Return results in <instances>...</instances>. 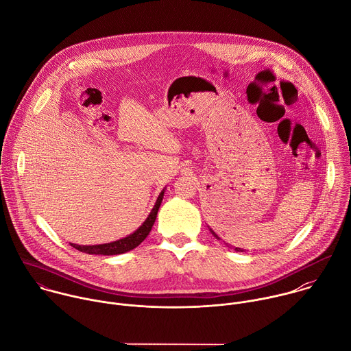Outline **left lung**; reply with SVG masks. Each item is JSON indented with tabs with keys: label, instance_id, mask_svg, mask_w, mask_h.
Segmentation results:
<instances>
[{
	"label": "left lung",
	"instance_id": "8db88e82",
	"mask_svg": "<svg viewBox=\"0 0 351 351\" xmlns=\"http://www.w3.org/2000/svg\"><path fill=\"white\" fill-rule=\"evenodd\" d=\"M209 231L212 232V235H213L216 239H220V237H219V235H217L212 228H209ZM226 245H227V243H226ZM227 246H228V245H227ZM235 250H237V252H243V249H239V247H235Z\"/></svg>",
	"mask_w": 351,
	"mask_h": 351
}]
</instances>
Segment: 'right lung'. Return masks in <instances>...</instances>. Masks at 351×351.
<instances>
[{
    "label": "right lung",
    "instance_id": "right-lung-1",
    "mask_svg": "<svg viewBox=\"0 0 351 351\" xmlns=\"http://www.w3.org/2000/svg\"><path fill=\"white\" fill-rule=\"evenodd\" d=\"M165 189L164 187L161 190V193L158 194L157 199H156V204L153 206V209L150 210L149 216L146 217V220L142 223V226L139 228H136L132 234L127 235L125 238H121L119 241H113V242H109V243H102V245H76V243H71L72 247H75L76 250L82 252V253H87V254H101V256H116V254H123V253H127L132 249H135L136 246H139L145 239L146 237L149 235V232L152 231V227L156 221V217H157V212H158V208L162 202V198H164V193H165Z\"/></svg>",
    "mask_w": 351,
    "mask_h": 351
}]
</instances>
